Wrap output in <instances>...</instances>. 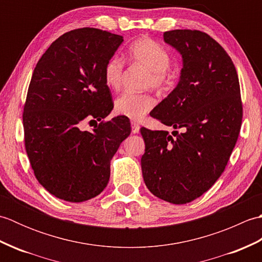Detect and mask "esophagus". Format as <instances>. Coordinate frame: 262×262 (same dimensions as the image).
Wrapping results in <instances>:
<instances>
[{"label": "esophagus", "mask_w": 262, "mask_h": 262, "mask_svg": "<svg viewBox=\"0 0 262 262\" xmlns=\"http://www.w3.org/2000/svg\"><path fill=\"white\" fill-rule=\"evenodd\" d=\"M140 125L137 124L135 121H132V133L133 134H137V133H140Z\"/></svg>", "instance_id": "obj_1"}]
</instances>
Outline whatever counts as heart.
<instances>
[{
  "mask_svg": "<svg viewBox=\"0 0 262 262\" xmlns=\"http://www.w3.org/2000/svg\"><path fill=\"white\" fill-rule=\"evenodd\" d=\"M128 57L133 63L141 65L149 72L146 86L157 90L164 89L170 82L169 68L171 65V55L159 42L149 38H141L132 43L128 51ZM124 77V60L120 57H111L103 70L105 85L117 90L119 89ZM155 101L148 93L124 92L115 100V110L117 114L128 118L140 120L154 107Z\"/></svg>",
  "mask_w": 262,
  "mask_h": 262,
  "instance_id": "obj_1",
  "label": "heart"
}]
</instances>
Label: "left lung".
I'll return each instance as SVG.
<instances>
[{"label":"left lung","mask_w":262,"mask_h":262,"mask_svg":"<svg viewBox=\"0 0 262 262\" xmlns=\"http://www.w3.org/2000/svg\"><path fill=\"white\" fill-rule=\"evenodd\" d=\"M182 56L180 80L152 111L174 129L141 128L144 182L154 196L181 205L200 197L223 173L242 124L240 83L231 57L199 30L163 33Z\"/></svg>","instance_id":"left-lung-1"}]
</instances>
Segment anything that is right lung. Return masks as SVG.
Masks as SVG:
<instances>
[{"label": "right lung", "instance_id": "right-lung-1", "mask_svg": "<svg viewBox=\"0 0 262 262\" xmlns=\"http://www.w3.org/2000/svg\"><path fill=\"white\" fill-rule=\"evenodd\" d=\"M124 41L96 28L64 33L38 60L24 108L25 145L39 183L55 197L81 203L107 187L110 161L130 134L114 108L103 70ZM101 121L92 132L83 122Z\"/></svg>", "mask_w": 262, "mask_h": 262}]
</instances>
